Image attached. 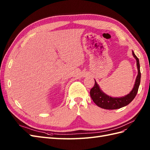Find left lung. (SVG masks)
I'll list each match as a JSON object with an SVG mask.
<instances>
[{"label": "left lung", "instance_id": "obj_1", "mask_svg": "<svg viewBox=\"0 0 150 150\" xmlns=\"http://www.w3.org/2000/svg\"><path fill=\"white\" fill-rule=\"evenodd\" d=\"M133 56L137 60V66L138 68V75L135 81V83L132 91L126 96L120 98H112L104 93L99 86L95 81L93 88L90 91V95L93 101L96 105L105 110H116L124 107L132 101L137 95L141 80L140 66L138 58L132 51Z\"/></svg>", "mask_w": 150, "mask_h": 150}]
</instances>
